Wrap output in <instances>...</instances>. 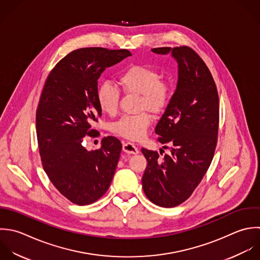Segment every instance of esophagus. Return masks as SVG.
Returning a JSON list of instances; mask_svg holds the SVG:
<instances>
[{"instance_id": "esophagus-1", "label": "esophagus", "mask_w": 260, "mask_h": 260, "mask_svg": "<svg viewBox=\"0 0 260 260\" xmlns=\"http://www.w3.org/2000/svg\"><path fill=\"white\" fill-rule=\"evenodd\" d=\"M122 150L127 154H139V149L132 143H123Z\"/></svg>"}]
</instances>
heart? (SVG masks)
I'll return each instance as SVG.
<instances>
[{"label":"heart","mask_w":260,"mask_h":260,"mask_svg":"<svg viewBox=\"0 0 260 260\" xmlns=\"http://www.w3.org/2000/svg\"><path fill=\"white\" fill-rule=\"evenodd\" d=\"M118 83L127 94L141 95L140 109L153 113L162 112L169 104L172 86L161 80V74L150 67L133 66L118 77ZM120 92L110 83H102L97 90V102L100 109L108 114H115L119 107ZM152 123L151 115L144 111L137 115H126L111 125V131L118 137L129 141L143 139Z\"/></svg>","instance_id":"1"}]
</instances>
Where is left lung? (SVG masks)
<instances>
[{"label": "left lung", "mask_w": 260, "mask_h": 260, "mask_svg": "<svg viewBox=\"0 0 260 260\" xmlns=\"http://www.w3.org/2000/svg\"><path fill=\"white\" fill-rule=\"evenodd\" d=\"M152 51L171 53L178 63V82L155 128L158 141L171 145L170 153L161 158L156 151L142 149L148 162L142 183L153 204L173 208L192 194L212 163L219 132V95L209 68L192 48Z\"/></svg>", "instance_id": "obj_1"}]
</instances>
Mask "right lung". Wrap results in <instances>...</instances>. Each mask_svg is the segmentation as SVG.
<instances>
[{
    "label": "right lung",
    "mask_w": 260,
    "mask_h": 260,
    "mask_svg": "<svg viewBox=\"0 0 260 260\" xmlns=\"http://www.w3.org/2000/svg\"><path fill=\"white\" fill-rule=\"evenodd\" d=\"M131 55L127 49H76L55 64L45 81L36 110L39 154L51 183L73 204L95 203L112 181L120 141L109 136L94 151H88L83 141L99 136L91 127L101 116L97 80L106 68Z\"/></svg>",
    "instance_id": "right-lung-1"
}]
</instances>
